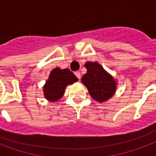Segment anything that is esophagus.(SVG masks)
I'll return each mask as SVG.
<instances>
[{
  "label": "esophagus",
  "instance_id": "1",
  "mask_svg": "<svg viewBox=\"0 0 156 156\" xmlns=\"http://www.w3.org/2000/svg\"><path fill=\"white\" fill-rule=\"evenodd\" d=\"M75 75H76V76L78 79H80V71H76V72H75Z\"/></svg>",
  "mask_w": 156,
  "mask_h": 156
}]
</instances>
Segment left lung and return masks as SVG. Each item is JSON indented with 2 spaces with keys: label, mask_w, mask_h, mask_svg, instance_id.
Returning <instances> with one entry per match:
<instances>
[{
  "label": "left lung",
  "mask_w": 156,
  "mask_h": 156,
  "mask_svg": "<svg viewBox=\"0 0 156 156\" xmlns=\"http://www.w3.org/2000/svg\"><path fill=\"white\" fill-rule=\"evenodd\" d=\"M85 67L87 72L81 78V82L87 87L94 100L101 103L106 101L115 91L114 78L97 62H86Z\"/></svg>",
  "instance_id": "8db88e82"
}]
</instances>
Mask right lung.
Wrapping results in <instances>:
<instances>
[{
	"mask_svg": "<svg viewBox=\"0 0 156 156\" xmlns=\"http://www.w3.org/2000/svg\"><path fill=\"white\" fill-rule=\"evenodd\" d=\"M77 77L69 69L55 68L51 70L44 86L45 97L51 101H56L64 95L66 86L77 81Z\"/></svg>",
	"mask_w": 156,
	"mask_h": 156,
	"instance_id": "obj_1",
	"label": "right lung"
}]
</instances>
